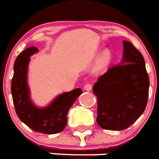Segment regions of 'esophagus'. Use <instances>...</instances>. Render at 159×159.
<instances>
[{
	"label": "esophagus",
	"mask_w": 159,
	"mask_h": 159,
	"mask_svg": "<svg viewBox=\"0 0 159 159\" xmlns=\"http://www.w3.org/2000/svg\"><path fill=\"white\" fill-rule=\"evenodd\" d=\"M92 84H86L85 85H84V89L86 90V91H91V89H92Z\"/></svg>",
	"instance_id": "esophagus-1"
}]
</instances>
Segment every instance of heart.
Instances as JSON below:
<instances>
[{
    "label": "heart",
    "mask_w": 159,
    "mask_h": 159,
    "mask_svg": "<svg viewBox=\"0 0 159 159\" xmlns=\"http://www.w3.org/2000/svg\"><path fill=\"white\" fill-rule=\"evenodd\" d=\"M111 52L109 50H104L101 53V55L98 59V66L103 67L105 66L111 60Z\"/></svg>",
    "instance_id": "obj_1"
}]
</instances>
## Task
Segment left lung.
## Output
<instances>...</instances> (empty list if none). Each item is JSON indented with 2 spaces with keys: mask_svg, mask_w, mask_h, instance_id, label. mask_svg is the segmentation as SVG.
<instances>
[{
  "mask_svg": "<svg viewBox=\"0 0 159 159\" xmlns=\"http://www.w3.org/2000/svg\"><path fill=\"white\" fill-rule=\"evenodd\" d=\"M120 64L98 79L93 90L98 98L97 122L105 130H121L133 124L145 110L149 79L143 56L123 41Z\"/></svg>",
  "mask_w": 159,
  "mask_h": 159,
  "instance_id": "obj_1",
  "label": "left lung"
}]
</instances>
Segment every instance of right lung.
I'll use <instances>...</instances> for the list:
<instances>
[{"mask_svg":"<svg viewBox=\"0 0 159 159\" xmlns=\"http://www.w3.org/2000/svg\"><path fill=\"white\" fill-rule=\"evenodd\" d=\"M38 52L39 49L35 47H29L15 60L11 81L14 106L18 117L33 130L43 134H57L65 129L70 107L83 92L78 88L60 94L45 107L35 106L30 99L27 75L30 57Z\"/></svg>","mask_w":159,"mask_h":159,"instance_id":"obj_1","label":"right lung"}]
</instances>
